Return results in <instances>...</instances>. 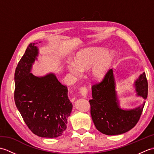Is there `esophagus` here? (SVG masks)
<instances>
[{
  "label": "esophagus",
  "mask_w": 154,
  "mask_h": 154,
  "mask_svg": "<svg viewBox=\"0 0 154 154\" xmlns=\"http://www.w3.org/2000/svg\"><path fill=\"white\" fill-rule=\"evenodd\" d=\"M79 93L84 98H85L87 95L88 90L86 87H81L79 89Z\"/></svg>",
  "instance_id": "1"
}]
</instances>
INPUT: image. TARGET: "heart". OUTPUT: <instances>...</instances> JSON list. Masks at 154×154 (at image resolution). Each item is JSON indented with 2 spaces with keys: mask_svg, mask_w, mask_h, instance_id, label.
<instances>
[{
  "mask_svg": "<svg viewBox=\"0 0 154 154\" xmlns=\"http://www.w3.org/2000/svg\"><path fill=\"white\" fill-rule=\"evenodd\" d=\"M107 53L108 50L105 48H94L85 50L77 55L75 63L68 65V70L72 75L79 76L81 71L89 69L97 62L91 70V75L94 79H100L106 73L114 59L112 53Z\"/></svg>",
  "mask_w": 154,
  "mask_h": 154,
  "instance_id": "b5f03b06",
  "label": "heart"
}]
</instances>
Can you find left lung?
Masks as SVG:
<instances>
[{
    "instance_id": "1",
    "label": "left lung",
    "mask_w": 154,
    "mask_h": 154,
    "mask_svg": "<svg viewBox=\"0 0 154 154\" xmlns=\"http://www.w3.org/2000/svg\"><path fill=\"white\" fill-rule=\"evenodd\" d=\"M134 85L137 95L146 99L148 85L145 73L140 75ZM92 97L89 100L92 120L96 128L106 135H119L133 128L140 120L145 105L143 102L136 109H120L112 69L107 71L100 82L92 86Z\"/></svg>"
}]
</instances>
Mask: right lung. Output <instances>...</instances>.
I'll use <instances>...</instances> for the list:
<instances>
[{"label":"right lung","mask_w":154,"mask_h":154,"mask_svg":"<svg viewBox=\"0 0 154 154\" xmlns=\"http://www.w3.org/2000/svg\"><path fill=\"white\" fill-rule=\"evenodd\" d=\"M37 44V43H35ZM29 44L14 73L16 106L31 131L43 138L61 136L73 107L67 86L54 73L38 77L30 73L38 49Z\"/></svg>","instance_id":"1"}]
</instances>
